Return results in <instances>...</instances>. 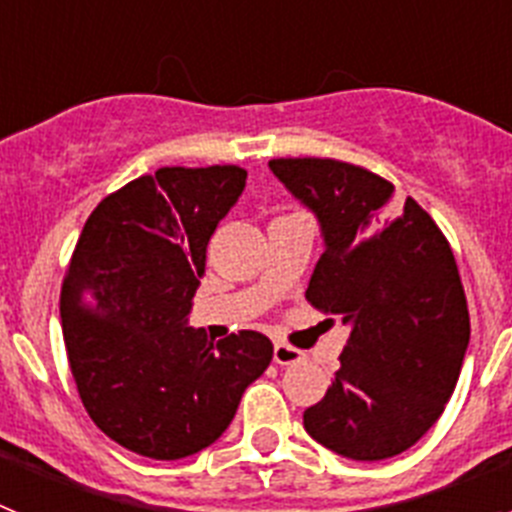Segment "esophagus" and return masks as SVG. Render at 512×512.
Here are the masks:
<instances>
[{"instance_id": "obj_1", "label": "esophagus", "mask_w": 512, "mask_h": 512, "mask_svg": "<svg viewBox=\"0 0 512 512\" xmlns=\"http://www.w3.org/2000/svg\"><path fill=\"white\" fill-rule=\"evenodd\" d=\"M274 361H277L279 366L297 364V361H302V351L295 346H289V343L277 341L274 343Z\"/></svg>"}]
</instances>
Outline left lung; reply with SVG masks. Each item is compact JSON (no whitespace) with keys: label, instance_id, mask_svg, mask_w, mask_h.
I'll list each match as a JSON object with an SVG mask.
<instances>
[{"label":"left lung","instance_id":"obj_1","mask_svg":"<svg viewBox=\"0 0 512 512\" xmlns=\"http://www.w3.org/2000/svg\"><path fill=\"white\" fill-rule=\"evenodd\" d=\"M279 182L318 217L323 256L307 302L351 328L341 369L305 431L354 461L408 451L441 418L469 346L454 251L415 200L333 158H274Z\"/></svg>","mask_w":512,"mask_h":512}]
</instances>
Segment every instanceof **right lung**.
<instances>
[{
	"mask_svg": "<svg viewBox=\"0 0 512 512\" xmlns=\"http://www.w3.org/2000/svg\"><path fill=\"white\" fill-rule=\"evenodd\" d=\"M246 187L241 166H166L104 197L61 287V328L81 402L104 436L174 461L223 436L274 346L187 325L207 243Z\"/></svg>",
	"mask_w": 512,
	"mask_h": 512,
	"instance_id": "1",
	"label": "right lung"
}]
</instances>
